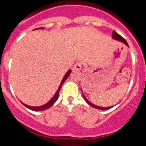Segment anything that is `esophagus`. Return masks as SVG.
I'll list each match as a JSON object with an SVG mask.
<instances>
[{"mask_svg":"<svg viewBox=\"0 0 146 146\" xmlns=\"http://www.w3.org/2000/svg\"><path fill=\"white\" fill-rule=\"evenodd\" d=\"M81 68H82V64H81V62H77L74 65V67H73V70L74 71H79V70H81Z\"/></svg>","mask_w":146,"mask_h":146,"instance_id":"34e87169","label":"esophagus"}]
</instances>
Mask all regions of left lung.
Returning <instances> with one entry per match:
<instances>
[{
	"mask_svg": "<svg viewBox=\"0 0 146 146\" xmlns=\"http://www.w3.org/2000/svg\"><path fill=\"white\" fill-rule=\"evenodd\" d=\"M112 38H113V39H116V40L119 41V42H122V43H124V44H126V45L127 46V47H129V45H128V44H127V41L125 40V39H124V38L122 37V36H120V35H119V34L117 33V32H115V31H114V32H112ZM81 92H82V90H81ZM82 93H83V92H82ZM83 96H84V100H85L86 102L87 103H88V104H89L90 106H91V107H94V108H96V109H98V110H110V109H111V107H98V106H96V105H95V104H92V103H91V102H90L89 101H88V99H87L85 97V96H84V94H83Z\"/></svg>",
	"mask_w": 146,
	"mask_h": 146,
	"instance_id": "obj_1",
	"label": "left lung"
}]
</instances>
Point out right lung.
<instances>
[{
    "label": "right lung",
    "instance_id": "right-lung-1",
    "mask_svg": "<svg viewBox=\"0 0 146 146\" xmlns=\"http://www.w3.org/2000/svg\"><path fill=\"white\" fill-rule=\"evenodd\" d=\"M35 29H38V28ZM70 73H71V70H69L67 72L66 74H65V76H64L63 79L62 80V82H61L59 88H58V91H57V92L55 93V94H54V96H53V97L52 98V99H50V100L48 102H47V104H44V105H42V106H39V107H31V106H29V105H27V104H24V103H22V102H21V103H22V104H24V105L26 107H27V108L29 109V110H33V111H43V110H47V109H49L50 107H51L52 106L53 104H54V102L58 100V96H59V92H60V89H61V87H62V84H64V82L65 81V80L68 78V77Z\"/></svg>",
    "mask_w": 146,
    "mask_h": 146
}]
</instances>
